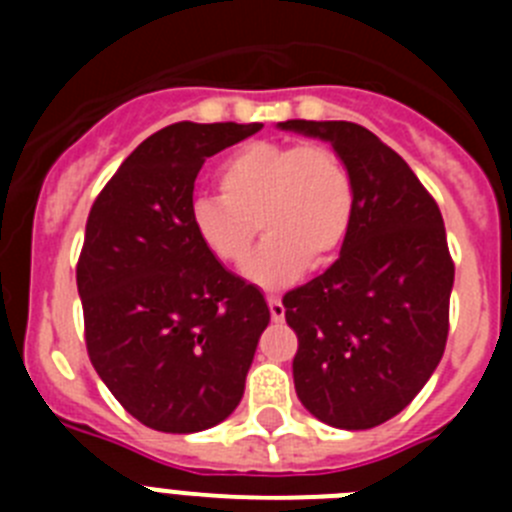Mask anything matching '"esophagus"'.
Masks as SVG:
<instances>
[{
	"instance_id": "34e87169",
	"label": "esophagus",
	"mask_w": 512,
	"mask_h": 512,
	"mask_svg": "<svg viewBox=\"0 0 512 512\" xmlns=\"http://www.w3.org/2000/svg\"><path fill=\"white\" fill-rule=\"evenodd\" d=\"M266 305H269L271 320H274V323H282V320H284L282 300H279V297H274V295H269V297H266Z\"/></svg>"
}]
</instances>
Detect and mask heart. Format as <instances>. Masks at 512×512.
Instances as JSON below:
<instances>
[{
  "mask_svg": "<svg viewBox=\"0 0 512 512\" xmlns=\"http://www.w3.org/2000/svg\"><path fill=\"white\" fill-rule=\"evenodd\" d=\"M217 192L189 207L194 238L223 266H243L261 228L246 274L269 289L328 266L354 217L351 171L323 143H248L217 169Z\"/></svg>",
  "mask_w": 512,
  "mask_h": 512,
  "instance_id": "1",
  "label": "heart"
}]
</instances>
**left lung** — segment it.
<instances>
[{"mask_svg": "<svg viewBox=\"0 0 512 512\" xmlns=\"http://www.w3.org/2000/svg\"><path fill=\"white\" fill-rule=\"evenodd\" d=\"M279 125L328 140L354 179L341 256L282 305L297 333L302 405L333 428L366 431L408 408L446 348L454 261L443 217L372 130L346 120Z\"/></svg>", "mask_w": 512, "mask_h": 512, "instance_id": "left-lung-1", "label": "left lung"}]
</instances>
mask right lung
Instances as JSON below:
<instances>
[{
  "label": "right lung",
  "mask_w": 512,
  "mask_h": 512,
  "mask_svg": "<svg viewBox=\"0 0 512 512\" xmlns=\"http://www.w3.org/2000/svg\"><path fill=\"white\" fill-rule=\"evenodd\" d=\"M264 125L176 122L146 138L97 194L76 264L87 354L135 420L197 433L241 402L269 307L189 228L205 158Z\"/></svg>",
  "instance_id": "add662e5"
}]
</instances>
